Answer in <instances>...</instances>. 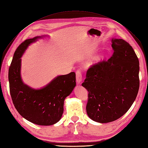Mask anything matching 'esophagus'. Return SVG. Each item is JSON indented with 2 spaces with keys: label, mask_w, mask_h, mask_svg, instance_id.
I'll return each instance as SVG.
<instances>
[{
  "label": "esophagus",
  "mask_w": 148,
  "mask_h": 148,
  "mask_svg": "<svg viewBox=\"0 0 148 148\" xmlns=\"http://www.w3.org/2000/svg\"><path fill=\"white\" fill-rule=\"evenodd\" d=\"M76 80L78 84H80L82 82V72L80 70H78L76 71Z\"/></svg>",
  "instance_id": "1"
}]
</instances>
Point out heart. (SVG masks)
Returning <instances> with one entry per match:
<instances>
[{"mask_svg":"<svg viewBox=\"0 0 148 148\" xmlns=\"http://www.w3.org/2000/svg\"><path fill=\"white\" fill-rule=\"evenodd\" d=\"M105 56H106V54L103 52L97 54V55H96L95 56L92 57L91 62L92 63H98L100 62H102V61L104 59Z\"/></svg>","mask_w":148,"mask_h":148,"instance_id":"b5f03b06","label":"heart"}]
</instances>
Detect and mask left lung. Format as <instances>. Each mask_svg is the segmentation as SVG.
<instances>
[{"label":"left lung","mask_w":148,"mask_h":148,"mask_svg":"<svg viewBox=\"0 0 148 148\" xmlns=\"http://www.w3.org/2000/svg\"><path fill=\"white\" fill-rule=\"evenodd\" d=\"M112 56L89 68L82 84L88 92L86 113L100 123L114 121L127 112L139 88V63L132 46L112 38Z\"/></svg>","instance_id":"obj_1"}]
</instances>
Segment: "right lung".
Segmentation results:
<instances>
[{"label":"right lung","mask_w":148,"mask_h":148,"mask_svg":"<svg viewBox=\"0 0 148 148\" xmlns=\"http://www.w3.org/2000/svg\"><path fill=\"white\" fill-rule=\"evenodd\" d=\"M42 37L26 39L18 46L9 69V88L14 106L21 116L35 124L51 125L62 118L64 99L76 86V77L75 72L58 76L40 89L24 84L21 58L31 43Z\"/></svg>","instance_id":"obj_1"}]
</instances>
